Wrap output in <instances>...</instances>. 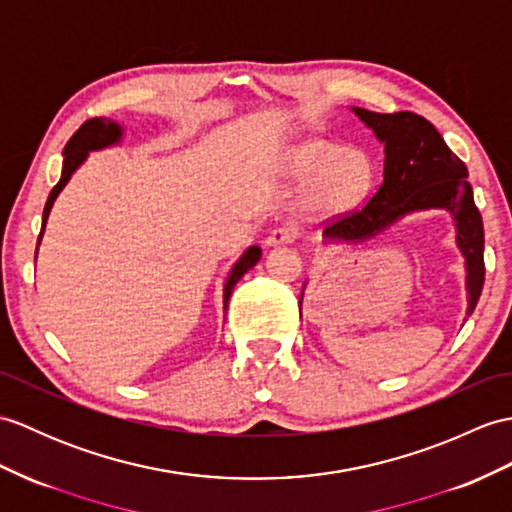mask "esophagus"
Masks as SVG:
<instances>
[{
	"label": "esophagus",
	"mask_w": 512,
	"mask_h": 512,
	"mask_svg": "<svg viewBox=\"0 0 512 512\" xmlns=\"http://www.w3.org/2000/svg\"><path fill=\"white\" fill-rule=\"evenodd\" d=\"M296 235H299V231H296L294 227H279V229H275L266 237V246L292 244L296 240Z\"/></svg>",
	"instance_id": "34e87169"
}]
</instances>
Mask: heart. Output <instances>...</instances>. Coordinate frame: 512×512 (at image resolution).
<instances>
[{"mask_svg": "<svg viewBox=\"0 0 512 512\" xmlns=\"http://www.w3.org/2000/svg\"><path fill=\"white\" fill-rule=\"evenodd\" d=\"M299 172L314 176L312 202L325 211H344L358 202L371 187V165L355 152H344L340 146L312 144L299 159Z\"/></svg>", "mask_w": 512, "mask_h": 512, "instance_id": "b5f03b06", "label": "heart"}]
</instances>
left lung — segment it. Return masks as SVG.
<instances>
[{
    "label": "left lung",
    "instance_id": "obj_1",
    "mask_svg": "<svg viewBox=\"0 0 512 512\" xmlns=\"http://www.w3.org/2000/svg\"><path fill=\"white\" fill-rule=\"evenodd\" d=\"M351 111L384 146V181L360 211L327 224L323 244H362L410 213L447 211L454 220L456 246L465 257L467 314L471 316L484 285V227L467 181V165L417 113H373L360 106H351ZM305 285L307 281L303 290Z\"/></svg>",
    "mask_w": 512,
    "mask_h": 512
}]
</instances>
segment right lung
<instances>
[{
  "instance_id": "1",
  "label": "right lung",
  "mask_w": 512,
  "mask_h": 512,
  "mask_svg": "<svg viewBox=\"0 0 512 512\" xmlns=\"http://www.w3.org/2000/svg\"><path fill=\"white\" fill-rule=\"evenodd\" d=\"M122 139H124V126L120 122L106 120V117H93V120H87L85 124H82L76 130V135L67 141V146L63 150L61 181L54 185L50 196H47L45 209H43V224H41V233H39V240H37V253H34V259H37V255H39V244L43 240L45 224H47V218H50V211L54 207L58 194H61L63 189H65V185L69 183V178L74 176V172L80 168V165L87 161L89 152L120 146ZM259 257H261V248L257 244H253V246H248L246 251L240 255V259H237L235 264H233L227 281H224V292H222L224 312H227V305H229V299H231V292L235 288V283L240 281L246 275V272L257 264Z\"/></svg>"
}]
</instances>
